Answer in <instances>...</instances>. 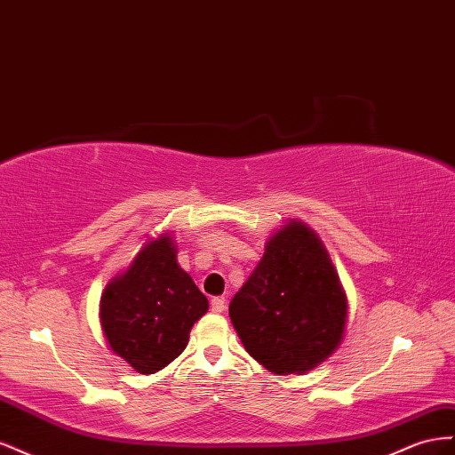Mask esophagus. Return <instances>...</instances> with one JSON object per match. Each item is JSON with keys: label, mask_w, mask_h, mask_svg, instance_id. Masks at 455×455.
Wrapping results in <instances>:
<instances>
[{"label": "esophagus", "mask_w": 455, "mask_h": 455, "mask_svg": "<svg viewBox=\"0 0 455 455\" xmlns=\"http://www.w3.org/2000/svg\"><path fill=\"white\" fill-rule=\"evenodd\" d=\"M225 308H227L225 297H213V299H212V310H213V313H223Z\"/></svg>", "instance_id": "1"}]
</instances>
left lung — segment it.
<instances>
[{"instance_id": "left-lung-1", "label": "left lung", "mask_w": 455, "mask_h": 455, "mask_svg": "<svg viewBox=\"0 0 455 455\" xmlns=\"http://www.w3.org/2000/svg\"><path fill=\"white\" fill-rule=\"evenodd\" d=\"M245 350L267 370H313L341 343L347 299L330 257L303 223L268 240L265 255L230 301Z\"/></svg>"}]
</instances>
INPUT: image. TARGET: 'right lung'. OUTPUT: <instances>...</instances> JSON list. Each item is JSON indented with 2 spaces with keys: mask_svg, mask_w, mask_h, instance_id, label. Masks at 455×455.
Here are the masks:
<instances>
[{
  "mask_svg": "<svg viewBox=\"0 0 455 455\" xmlns=\"http://www.w3.org/2000/svg\"><path fill=\"white\" fill-rule=\"evenodd\" d=\"M207 308V297L179 267L172 238L162 235L107 285L100 322L116 355L139 373H154L183 353Z\"/></svg>",
  "mask_w": 455,
  "mask_h": 455,
  "instance_id": "right-lung-1",
  "label": "right lung"
}]
</instances>
